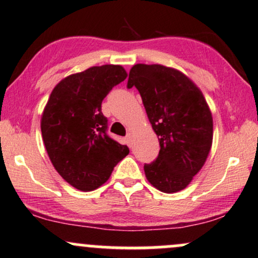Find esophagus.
I'll return each instance as SVG.
<instances>
[{
  "label": "esophagus",
  "mask_w": 258,
  "mask_h": 258,
  "mask_svg": "<svg viewBox=\"0 0 258 258\" xmlns=\"http://www.w3.org/2000/svg\"><path fill=\"white\" fill-rule=\"evenodd\" d=\"M125 144L128 145L129 147H132V135H130V134L126 135V138H125Z\"/></svg>",
  "instance_id": "esophagus-1"
}]
</instances>
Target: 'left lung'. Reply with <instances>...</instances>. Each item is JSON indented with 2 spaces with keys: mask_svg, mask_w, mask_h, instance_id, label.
Wrapping results in <instances>:
<instances>
[{
  "mask_svg": "<svg viewBox=\"0 0 258 258\" xmlns=\"http://www.w3.org/2000/svg\"><path fill=\"white\" fill-rule=\"evenodd\" d=\"M135 86L148 119L158 135L160 151L145 164L148 182L172 194L189 185L205 165L213 142V117L194 82L182 72L161 64H135L128 88Z\"/></svg>",
  "mask_w": 258,
  "mask_h": 258,
  "instance_id": "8db88e82",
  "label": "left lung"
}]
</instances>
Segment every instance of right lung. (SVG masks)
I'll return each instance as SVG.
<instances>
[{"label": "right lung", "mask_w": 258, "mask_h": 258, "mask_svg": "<svg viewBox=\"0 0 258 258\" xmlns=\"http://www.w3.org/2000/svg\"><path fill=\"white\" fill-rule=\"evenodd\" d=\"M128 76L122 66L91 67L55 86L41 114V136L50 160L67 183L92 191L106 182L129 153L107 135L101 103Z\"/></svg>", "instance_id": "add662e5"}]
</instances>
